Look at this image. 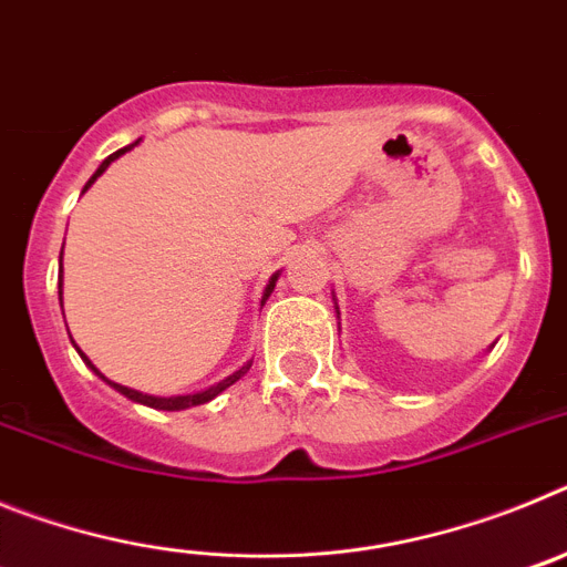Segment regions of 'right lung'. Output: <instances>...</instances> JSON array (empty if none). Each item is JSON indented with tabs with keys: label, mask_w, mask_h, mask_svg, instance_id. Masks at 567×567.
I'll use <instances>...</instances> for the list:
<instances>
[{
	"label": "right lung",
	"mask_w": 567,
	"mask_h": 567,
	"mask_svg": "<svg viewBox=\"0 0 567 567\" xmlns=\"http://www.w3.org/2000/svg\"><path fill=\"white\" fill-rule=\"evenodd\" d=\"M127 150H130V147L118 150V153H113V155H107V158H104V162H102V167H99L96 173H93V178H90V182L84 184V189H87L90 184L96 182L99 175H102L104 169L110 167V162H113V158H118V155H122V153H127ZM275 280H278V275H272V280H269L267 292H264V300H267L269 295H272V289H275ZM59 287H62V284H59ZM59 295H62V292H59ZM264 300H260V307H264ZM79 354H82V352H79ZM82 360H84V363L90 365V369H93V372L99 374V378H104V374L99 372L96 365L90 363V360H87V354H82ZM247 372H249V363L244 365V369H238V372H235V374H229V378H227V380H221V383H218V385H213V389H207V392H198V394H184V398H153V394H142V392H135V389H127V385H118V383H113V380H107V378H104V380H107V383L113 385L115 392H122L124 398L135 400V403L153 405V409H162V412H178V409H189V405H202V403H209V400H213L215 394H221L224 389H227V385H233L235 380H240V378H244V374H247Z\"/></svg>",
	"instance_id": "obj_1"
}]
</instances>
